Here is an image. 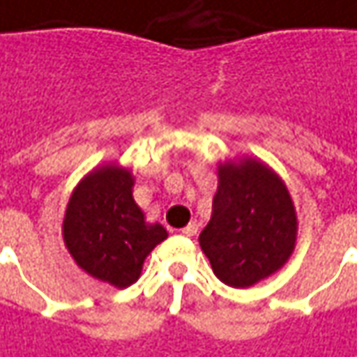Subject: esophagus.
<instances>
[{"instance_id": "esophagus-1", "label": "esophagus", "mask_w": 357, "mask_h": 357, "mask_svg": "<svg viewBox=\"0 0 357 357\" xmlns=\"http://www.w3.org/2000/svg\"><path fill=\"white\" fill-rule=\"evenodd\" d=\"M181 233H183V235H186V237H194V235L198 233V223H196V221L188 223V225H186V227H184Z\"/></svg>"}]
</instances>
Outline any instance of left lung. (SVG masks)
Wrapping results in <instances>:
<instances>
[{"label": "left lung", "instance_id": "1", "mask_svg": "<svg viewBox=\"0 0 357 357\" xmlns=\"http://www.w3.org/2000/svg\"><path fill=\"white\" fill-rule=\"evenodd\" d=\"M297 220L286 184L255 159L220 165V186L200 247L213 274L231 287H249L286 264Z\"/></svg>", "mask_w": 357, "mask_h": 357}]
</instances>
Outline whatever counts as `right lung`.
<instances>
[{
	"label": "right lung",
	"mask_w": 357,
	"mask_h": 357,
	"mask_svg": "<svg viewBox=\"0 0 357 357\" xmlns=\"http://www.w3.org/2000/svg\"><path fill=\"white\" fill-rule=\"evenodd\" d=\"M132 184L126 169H97L77 184L63 218V241L77 266L116 287L132 286L147 255L167 239L163 225L146 223Z\"/></svg>",
	"instance_id": "obj_1"
}]
</instances>
